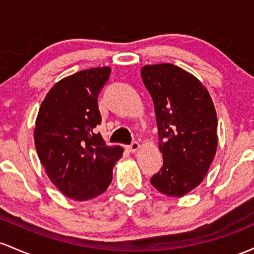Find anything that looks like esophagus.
I'll return each instance as SVG.
<instances>
[{
	"instance_id": "esophagus-1",
	"label": "esophagus",
	"mask_w": 254,
	"mask_h": 254,
	"mask_svg": "<svg viewBox=\"0 0 254 254\" xmlns=\"http://www.w3.org/2000/svg\"><path fill=\"white\" fill-rule=\"evenodd\" d=\"M140 148H141V144L138 143V142H132V143L127 147V150H129L130 153H136Z\"/></svg>"
}]
</instances>
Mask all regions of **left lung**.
Instances as JSON below:
<instances>
[{"mask_svg": "<svg viewBox=\"0 0 254 254\" xmlns=\"http://www.w3.org/2000/svg\"><path fill=\"white\" fill-rule=\"evenodd\" d=\"M141 76L154 102L164 158L150 183L161 194L181 197L204 181L216 155V108L205 85L178 66L146 65Z\"/></svg>", "mask_w": 254, "mask_h": 254, "instance_id": "obj_1", "label": "left lung"}]
</instances>
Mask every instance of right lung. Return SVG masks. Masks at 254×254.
Masks as SVG:
<instances>
[{
	"label": "right lung",
	"instance_id": "1",
	"mask_svg": "<svg viewBox=\"0 0 254 254\" xmlns=\"http://www.w3.org/2000/svg\"><path fill=\"white\" fill-rule=\"evenodd\" d=\"M111 67H93L63 78L47 94L35 123V146L47 176L76 201L107 190L113 168L123 157L119 146H106L94 129L101 123L97 95Z\"/></svg>",
	"mask_w": 254,
	"mask_h": 254
}]
</instances>
